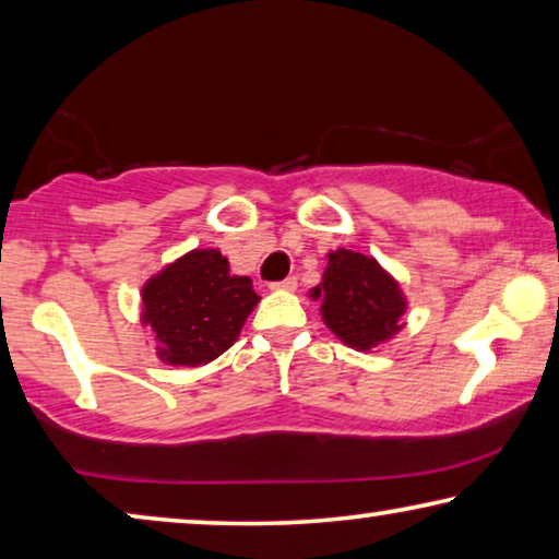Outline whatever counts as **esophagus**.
<instances>
[{"label": "esophagus", "instance_id": "esophagus-1", "mask_svg": "<svg viewBox=\"0 0 559 559\" xmlns=\"http://www.w3.org/2000/svg\"><path fill=\"white\" fill-rule=\"evenodd\" d=\"M296 286H298L296 278H283L278 283H271L273 290H296Z\"/></svg>", "mask_w": 559, "mask_h": 559}]
</instances>
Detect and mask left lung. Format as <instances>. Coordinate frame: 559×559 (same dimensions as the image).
<instances>
[{
    "label": "left lung",
    "mask_w": 559,
    "mask_h": 559,
    "mask_svg": "<svg viewBox=\"0 0 559 559\" xmlns=\"http://www.w3.org/2000/svg\"><path fill=\"white\" fill-rule=\"evenodd\" d=\"M335 338L360 353L380 350L405 328L407 296L391 271L356 248L325 253L321 283L308 290Z\"/></svg>",
    "instance_id": "1"
}]
</instances>
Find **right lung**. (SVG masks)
Wrapping results in <instances>:
<instances>
[{
    "instance_id": "1",
    "label": "right lung",
    "mask_w": 559,
    "mask_h": 559,
    "mask_svg": "<svg viewBox=\"0 0 559 559\" xmlns=\"http://www.w3.org/2000/svg\"><path fill=\"white\" fill-rule=\"evenodd\" d=\"M259 300L218 248H191L146 278L139 318L152 328L158 362L199 368L231 348Z\"/></svg>"
}]
</instances>
